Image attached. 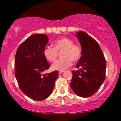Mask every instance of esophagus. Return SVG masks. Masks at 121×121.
<instances>
[{
  "mask_svg": "<svg viewBox=\"0 0 121 121\" xmlns=\"http://www.w3.org/2000/svg\"><path fill=\"white\" fill-rule=\"evenodd\" d=\"M64 71H59V74H62V73H64Z\"/></svg>",
  "mask_w": 121,
  "mask_h": 121,
  "instance_id": "obj_1",
  "label": "esophagus"
}]
</instances>
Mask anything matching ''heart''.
<instances>
[{"instance_id": "obj_1", "label": "heart", "mask_w": 121, "mask_h": 121, "mask_svg": "<svg viewBox=\"0 0 121 121\" xmlns=\"http://www.w3.org/2000/svg\"><path fill=\"white\" fill-rule=\"evenodd\" d=\"M54 48L48 47L44 50V55L47 60L53 62L58 57V53L61 52L62 59L57 60L52 65L53 70L64 71L72 65V61L77 62L81 59L82 49L68 37H61L53 42Z\"/></svg>"}]
</instances>
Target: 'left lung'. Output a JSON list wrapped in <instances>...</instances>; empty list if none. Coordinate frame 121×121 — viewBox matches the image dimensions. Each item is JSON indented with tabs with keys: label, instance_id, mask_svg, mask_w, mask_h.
Returning a JSON list of instances; mask_svg holds the SVG:
<instances>
[{
	"label": "left lung",
	"instance_id": "obj_1",
	"mask_svg": "<svg viewBox=\"0 0 121 121\" xmlns=\"http://www.w3.org/2000/svg\"><path fill=\"white\" fill-rule=\"evenodd\" d=\"M76 37L82 48V56L72 72L70 87L76 94L89 97L97 92L104 82L106 72V60L98 43L83 31L77 32Z\"/></svg>",
	"mask_w": 121,
	"mask_h": 121
}]
</instances>
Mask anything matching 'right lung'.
Returning a JSON list of instances; mask_svg holds the SVG:
<instances>
[{"instance_id": "right-lung-1", "label": "right lung", "mask_w": 121, "mask_h": 121, "mask_svg": "<svg viewBox=\"0 0 121 121\" xmlns=\"http://www.w3.org/2000/svg\"><path fill=\"white\" fill-rule=\"evenodd\" d=\"M48 42L45 34H34L19 45L15 55V77L21 91L31 99L42 101L51 95L58 71L43 74L50 67L44 50Z\"/></svg>"}]
</instances>
